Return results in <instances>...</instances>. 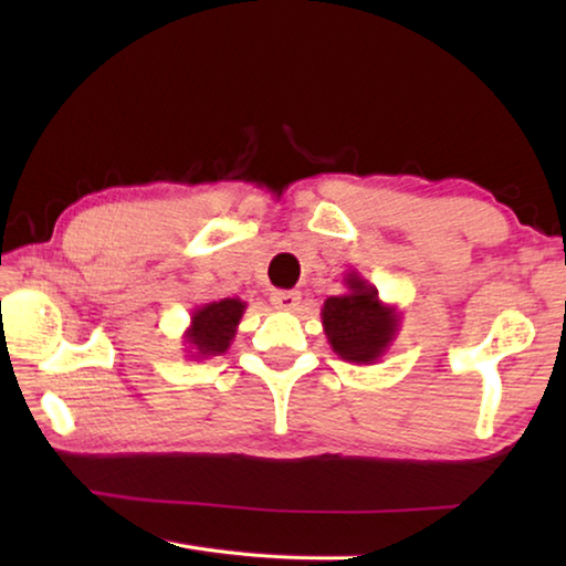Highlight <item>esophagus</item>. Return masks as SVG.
Listing matches in <instances>:
<instances>
[{
    "label": "esophagus",
    "instance_id": "34e87169",
    "mask_svg": "<svg viewBox=\"0 0 566 566\" xmlns=\"http://www.w3.org/2000/svg\"><path fill=\"white\" fill-rule=\"evenodd\" d=\"M300 300H302V294L300 292H292V290H276V292H272V304L276 306V310H282V312H294L296 306H300Z\"/></svg>",
    "mask_w": 566,
    "mask_h": 566
}]
</instances>
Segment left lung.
Instances as JSON below:
<instances>
[{
    "instance_id": "1",
    "label": "left lung",
    "mask_w": 566,
    "mask_h": 566,
    "mask_svg": "<svg viewBox=\"0 0 566 566\" xmlns=\"http://www.w3.org/2000/svg\"><path fill=\"white\" fill-rule=\"evenodd\" d=\"M347 292L327 296L322 327L332 352L352 364H377L397 339L401 314L395 304L379 300L375 284L359 272L344 274Z\"/></svg>"
}]
</instances>
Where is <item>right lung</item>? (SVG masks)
Wrapping results in <instances>:
<instances>
[{"label":"right lung","instance_id":"add662e5","mask_svg":"<svg viewBox=\"0 0 566 566\" xmlns=\"http://www.w3.org/2000/svg\"><path fill=\"white\" fill-rule=\"evenodd\" d=\"M244 310L247 302L239 300V296H224V300L199 304L191 312V322L185 332L187 357L209 359L224 354L229 344L234 342Z\"/></svg>","mask_w":566,"mask_h":566}]
</instances>
